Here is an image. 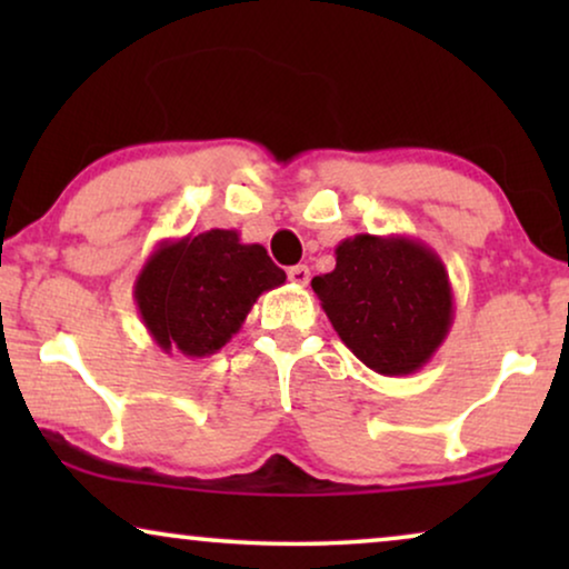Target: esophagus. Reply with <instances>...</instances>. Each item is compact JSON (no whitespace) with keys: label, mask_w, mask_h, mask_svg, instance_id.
<instances>
[{"label":"esophagus","mask_w":569,"mask_h":569,"mask_svg":"<svg viewBox=\"0 0 569 569\" xmlns=\"http://www.w3.org/2000/svg\"><path fill=\"white\" fill-rule=\"evenodd\" d=\"M287 277H290V282L306 287L310 282V269L306 267V263H298V267L287 269Z\"/></svg>","instance_id":"obj_1"}]
</instances>
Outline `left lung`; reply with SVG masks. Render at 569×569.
I'll return each instance as SVG.
<instances>
[{"label": "left lung", "instance_id": "obj_1", "mask_svg": "<svg viewBox=\"0 0 569 569\" xmlns=\"http://www.w3.org/2000/svg\"><path fill=\"white\" fill-rule=\"evenodd\" d=\"M310 284L339 339L380 376L422 370L453 323L446 263L407 236L341 240L337 267Z\"/></svg>", "mask_w": 569, "mask_h": 569}]
</instances>
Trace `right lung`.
Listing matches in <instances>:
<instances>
[{"mask_svg":"<svg viewBox=\"0 0 569 569\" xmlns=\"http://www.w3.org/2000/svg\"><path fill=\"white\" fill-rule=\"evenodd\" d=\"M287 274L238 230L162 240L134 282L142 323L162 352L209 357L236 337L261 292Z\"/></svg>","mask_w":569,"mask_h":569,"instance_id":"add662e5","label":"right lung"}]
</instances>
